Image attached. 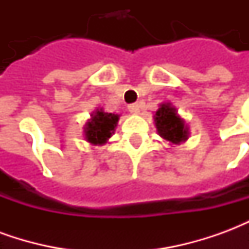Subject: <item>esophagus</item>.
<instances>
[{
    "label": "esophagus",
    "instance_id": "34e87169",
    "mask_svg": "<svg viewBox=\"0 0 249 249\" xmlns=\"http://www.w3.org/2000/svg\"><path fill=\"white\" fill-rule=\"evenodd\" d=\"M128 109H129L130 113H133V114H139V113H140V105H139V104H137V103L130 104L129 107H128Z\"/></svg>",
    "mask_w": 249,
    "mask_h": 249
}]
</instances>
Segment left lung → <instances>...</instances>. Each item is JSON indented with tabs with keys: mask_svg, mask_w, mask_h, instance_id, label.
I'll use <instances>...</instances> for the list:
<instances>
[{
	"mask_svg": "<svg viewBox=\"0 0 249 249\" xmlns=\"http://www.w3.org/2000/svg\"><path fill=\"white\" fill-rule=\"evenodd\" d=\"M155 123L159 135L173 144H178L188 139V130L184 126V121L178 116L176 109L169 104H162L160 107L155 116Z\"/></svg>",
	"mask_w": 249,
	"mask_h": 249,
	"instance_id": "1",
	"label": "left lung"
}]
</instances>
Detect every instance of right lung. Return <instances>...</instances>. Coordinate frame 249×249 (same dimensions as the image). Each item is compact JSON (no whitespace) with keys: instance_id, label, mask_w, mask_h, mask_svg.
I'll use <instances>...</instances> for the list:
<instances>
[{"instance_id":"right-lung-1","label":"right lung","mask_w":249,"mask_h":249,"mask_svg":"<svg viewBox=\"0 0 249 249\" xmlns=\"http://www.w3.org/2000/svg\"><path fill=\"white\" fill-rule=\"evenodd\" d=\"M119 121V116L97 110L92 114V120L87 124L85 137L92 144H104L114 132V126Z\"/></svg>"}]
</instances>
